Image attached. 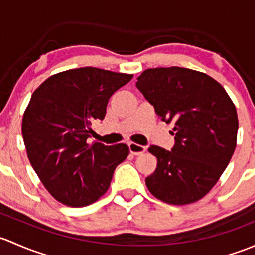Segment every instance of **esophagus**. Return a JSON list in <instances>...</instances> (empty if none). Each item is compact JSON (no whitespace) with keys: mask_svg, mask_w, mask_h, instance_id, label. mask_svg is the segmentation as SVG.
Returning a JSON list of instances; mask_svg holds the SVG:
<instances>
[{"mask_svg":"<svg viewBox=\"0 0 255 255\" xmlns=\"http://www.w3.org/2000/svg\"><path fill=\"white\" fill-rule=\"evenodd\" d=\"M128 148H130L131 153L136 154V156H138V154H142L143 152L146 151V147L145 146L137 145V143H133V142L128 143Z\"/></svg>","mask_w":255,"mask_h":255,"instance_id":"1","label":"esophagus"}]
</instances>
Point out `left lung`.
Returning a JSON list of instances; mask_svg holds the SVG:
<instances>
[{"label":"left lung","mask_w":255,"mask_h":255,"mask_svg":"<svg viewBox=\"0 0 255 255\" xmlns=\"http://www.w3.org/2000/svg\"><path fill=\"white\" fill-rule=\"evenodd\" d=\"M136 87L167 124L172 151L151 146L157 168L146 178L149 193L172 205L195 203L217 183L237 142L236 107L217 81L184 67L147 69Z\"/></svg>","instance_id":"8db88e82"}]
</instances>
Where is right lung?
<instances>
[{"mask_svg": "<svg viewBox=\"0 0 255 255\" xmlns=\"http://www.w3.org/2000/svg\"><path fill=\"white\" fill-rule=\"evenodd\" d=\"M132 75L97 67L56 73L31 94L22 122L28 158L46 190L60 203L81 207L108 190L128 154L125 143H88L92 124L103 120L115 91Z\"/></svg>", "mask_w": 255, "mask_h": 255, "instance_id": "add662e5", "label": "right lung"}]
</instances>
